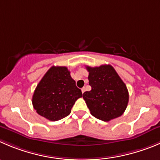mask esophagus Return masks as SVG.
Here are the masks:
<instances>
[{
	"label": "esophagus",
	"instance_id": "34e87169",
	"mask_svg": "<svg viewBox=\"0 0 160 160\" xmlns=\"http://www.w3.org/2000/svg\"><path fill=\"white\" fill-rule=\"evenodd\" d=\"M85 91H86V88L85 87H83L82 89V93H84V92Z\"/></svg>",
	"mask_w": 160,
	"mask_h": 160
}]
</instances>
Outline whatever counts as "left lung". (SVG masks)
I'll list each match as a JSON object with an SVG mask.
<instances>
[{"mask_svg":"<svg viewBox=\"0 0 160 160\" xmlns=\"http://www.w3.org/2000/svg\"><path fill=\"white\" fill-rule=\"evenodd\" d=\"M86 69L92 89L85 92L82 97L91 115L106 122L121 116L128 104L129 92L113 67L87 66Z\"/></svg>","mask_w":160,"mask_h":160,"instance_id":"obj_1","label":"left lung"}]
</instances>
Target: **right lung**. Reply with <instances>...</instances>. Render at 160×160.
<instances>
[{
    "instance_id": "obj_1",
    "label": "right lung",
    "mask_w": 160,
    "mask_h": 160,
    "mask_svg": "<svg viewBox=\"0 0 160 160\" xmlns=\"http://www.w3.org/2000/svg\"><path fill=\"white\" fill-rule=\"evenodd\" d=\"M82 97L66 67H52L36 87L32 104L41 116L58 121L70 115L76 100Z\"/></svg>"
}]
</instances>
